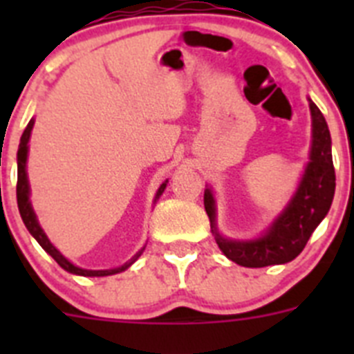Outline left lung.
<instances>
[{
  "label": "left lung",
  "mask_w": 354,
  "mask_h": 354,
  "mask_svg": "<svg viewBox=\"0 0 354 354\" xmlns=\"http://www.w3.org/2000/svg\"><path fill=\"white\" fill-rule=\"evenodd\" d=\"M312 150L310 162L298 192L286 211L278 216L270 230L255 241H230L218 234L214 225V198L205 189L204 205L211 220L212 234L221 252L232 262L245 268L286 264L296 259L305 248L317 225L328 214L335 193V168L331 159V138L326 120L310 101Z\"/></svg>",
  "instance_id": "left-lung-1"
}]
</instances>
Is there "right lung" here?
<instances>
[{
	"label": "right lung",
	"mask_w": 354,
	"mask_h": 354,
	"mask_svg": "<svg viewBox=\"0 0 354 354\" xmlns=\"http://www.w3.org/2000/svg\"><path fill=\"white\" fill-rule=\"evenodd\" d=\"M31 129H33V120H30V124H28L26 129H24L23 136H21V143H19V150H17V205H19V212H21V218H23L24 225H26V228L30 230L31 236L35 237V239L39 241V245L42 246V248L46 250V252H48L65 271H68V273L81 274V277H108V274H115L127 270V268H129V266L133 264L140 255H142L143 250L136 253V255H134L129 262H126V264L122 266V268H115V270H104V271H90V270H81V268H77V266L71 264V262H68L67 259H65L64 255H62V253L58 252L51 243H49L48 236H46L42 228H40L35 212H33V209H31V204H30V186H28V177H26V158H28V142H30ZM167 183L161 184L156 198H159V195L165 192Z\"/></svg>",
	"instance_id": "obj_1"
}]
</instances>
